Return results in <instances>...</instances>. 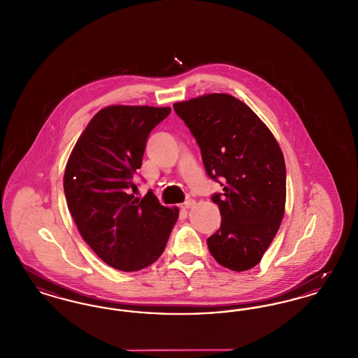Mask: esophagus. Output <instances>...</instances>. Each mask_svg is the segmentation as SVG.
I'll list each match as a JSON object with an SVG mask.
<instances>
[{
  "mask_svg": "<svg viewBox=\"0 0 358 358\" xmlns=\"http://www.w3.org/2000/svg\"><path fill=\"white\" fill-rule=\"evenodd\" d=\"M196 205V201L193 200V199H189V200H186L184 203H182V209H192L193 206Z\"/></svg>",
  "mask_w": 358,
  "mask_h": 358,
  "instance_id": "1",
  "label": "esophagus"
}]
</instances>
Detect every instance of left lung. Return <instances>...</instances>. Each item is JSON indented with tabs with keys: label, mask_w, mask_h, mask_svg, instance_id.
Masks as SVG:
<instances>
[{
	"label": "left lung",
	"mask_w": 358,
	"mask_h": 358,
	"mask_svg": "<svg viewBox=\"0 0 358 358\" xmlns=\"http://www.w3.org/2000/svg\"><path fill=\"white\" fill-rule=\"evenodd\" d=\"M173 108L199 143L208 176L222 186V193L212 196L222 220L208 238L209 252L230 271H249L272 243L285 213L281 148L258 115L230 94H205Z\"/></svg>",
	"instance_id": "1"
}]
</instances>
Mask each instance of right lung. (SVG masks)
Masks as SVG:
<instances>
[{
	"instance_id": "add662e5",
	"label": "right lung",
	"mask_w": 358,
	"mask_h": 358,
	"mask_svg": "<svg viewBox=\"0 0 358 358\" xmlns=\"http://www.w3.org/2000/svg\"><path fill=\"white\" fill-rule=\"evenodd\" d=\"M171 108L112 105L101 109L74 145L64 174L69 212L99 257L122 272L152 265L162 255L178 208L148 192L134 197L149 133Z\"/></svg>"
}]
</instances>
